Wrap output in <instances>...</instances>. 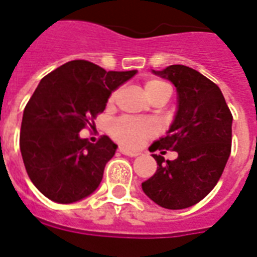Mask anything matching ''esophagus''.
Masks as SVG:
<instances>
[{"mask_svg":"<svg viewBox=\"0 0 257 257\" xmlns=\"http://www.w3.org/2000/svg\"><path fill=\"white\" fill-rule=\"evenodd\" d=\"M118 151L121 154H123V155H126V157H138L139 155L138 151H129V150H126V148L123 147H119Z\"/></svg>","mask_w":257,"mask_h":257,"instance_id":"1","label":"esophagus"}]
</instances>
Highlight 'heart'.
<instances>
[{
  "label": "heart",
  "mask_w": 257,
  "mask_h": 257,
  "mask_svg": "<svg viewBox=\"0 0 257 257\" xmlns=\"http://www.w3.org/2000/svg\"><path fill=\"white\" fill-rule=\"evenodd\" d=\"M144 91L150 99H153L158 95L162 94H170V87L166 84L165 81L153 80L146 81L144 84ZM117 95H118V90L113 91L110 94L109 99H107V104H111L117 99ZM111 136H113L119 144H122L125 147L135 148L143 143L146 139L154 138L158 134V126L157 123L151 121V119L146 118H118L117 121H114L111 125Z\"/></svg>",
  "instance_id": "obj_1"
}]
</instances>
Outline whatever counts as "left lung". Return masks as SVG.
<instances>
[{"mask_svg":"<svg viewBox=\"0 0 257 257\" xmlns=\"http://www.w3.org/2000/svg\"><path fill=\"white\" fill-rule=\"evenodd\" d=\"M176 85L178 110L165 138L150 151H177L174 161L154 154L158 169L142 184L144 193L158 206L182 210L195 206L219 181L231 151L233 115L219 87L185 65L154 70Z\"/></svg>","mask_w":257,"mask_h":257,"instance_id":"obj_1","label":"left lung"}]
</instances>
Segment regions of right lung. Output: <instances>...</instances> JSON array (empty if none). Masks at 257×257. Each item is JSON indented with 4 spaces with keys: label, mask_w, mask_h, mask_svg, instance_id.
<instances>
[{
    "label": "right lung",
    "mask_w": 257,
    "mask_h": 257,
    "mask_svg": "<svg viewBox=\"0 0 257 257\" xmlns=\"http://www.w3.org/2000/svg\"><path fill=\"white\" fill-rule=\"evenodd\" d=\"M135 75L75 60L42 79L23 114L20 151L30 180L50 200L73 203L99 187L117 146L104 135L90 143L79 132L92 126L111 91Z\"/></svg>",
    "instance_id": "add662e5"
}]
</instances>
